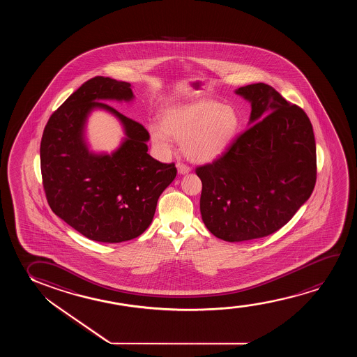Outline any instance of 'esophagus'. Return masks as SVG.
Segmentation results:
<instances>
[{"instance_id": "34e87169", "label": "esophagus", "mask_w": 357, "mask_h": 357, "mask_svg": "<svg viewBox=\"0 0 357 357\" xmlns=\"http://www.w3.org/2000/svg\"><path fill=\"white\" fill-rule=\"evenodd\" d=\"M176 168H178V173L179 174H188L191 171L190 167L186 166V165L181 163V162L176 163Z\"/></svg>"}]
</instances>
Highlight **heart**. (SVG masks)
Segmentation results:
<instances>
[{
  "instance_id": "heart-1",
  "label": "heart",
  "mask_w": 357,
  "mask_h": 357,
  "mask_svg": "<svg viewBox=\"0 0 357 357\" xmlns=\"http://www.w3.org/2000/svg\"><path fill=\"white\" fill-rule=\"evenodd\" d=\"M162 126L149 127L152 142L163 152L172 150L173 137L181 140V151L194 162H212L225 155L239 135L241 119L231 105L212 100L167 108Z\"/></svg>"
}]
</instances>
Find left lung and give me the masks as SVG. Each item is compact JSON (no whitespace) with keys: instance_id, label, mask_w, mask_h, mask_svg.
I'll list each match as a JSON object with an SVG mask.
<instances>
[{"instance_id":"8db88e82","label":"left lung","mask_w":357,"mask_h":357,"mask_svg":"<svg viewBox=\"0 0 357 357\" xmlns=\"http://www.w3.org/2000/svg\"><path fill=\"white\" fill-rule=\"evenodd\" d=\"M235 93L251 102L252 126L225 155L196 168L202 220L229 243L280 229L308 200L317 178L314 134L303 108L267 84Z\"/></svg>"}]
</instances>
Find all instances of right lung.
<instances>
[{"label":"right lung","mask_w":357,"mask_h":357,"mask_svg":"<svg viewBox=\"0 0 357 357\" xmlns=\"http://www.w3.org/2000/svg\"><path fill=\"white\" fill-rule=\"evenodd\" d=\"M132 85L95 77L74 91L46 124L40 145L41 176L54 215L89 239L122 243L151 225L157 201L176 176V165L147 153L150 134L140 123L102 100L130 101ZM93 107L113 112L128 137L112 155H95L83 140V127Z\"/></svg>","instance_id":"right-lung-1"}]
</instances>
